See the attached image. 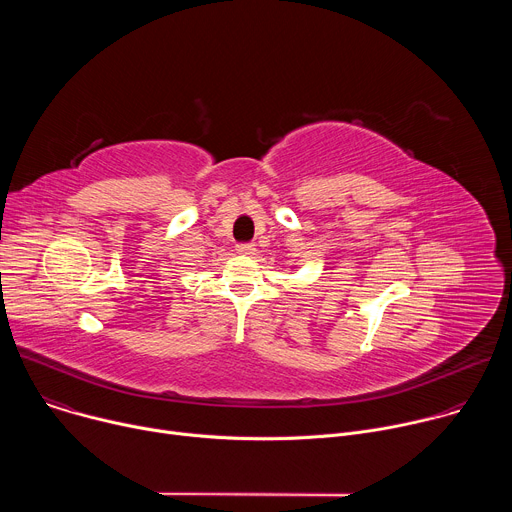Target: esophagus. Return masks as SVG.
Segmentation results:
<instances>
[{"mask_svg":"<svg viewBox=\"0 0 512 512\" xmlns=\"http://www.w3.org/2000/svg\"><path fill=\"white\" fill-rule=\"evenodd\" d=\"M237 251H239L241 255H247V257H251V255H255L257 247H255L253 243H241V245H237Z\"/></svg>","mask_w":512,"mask_h":512,"instance_id":"34e87169","label":"esophagus"}]
</instances>
